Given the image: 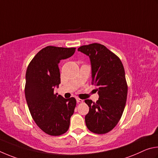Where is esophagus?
Here are the masks:
<instances>
[{
	"mask_svg": "<svg viewBox=\"0 0 158 158\" xmlns=\"http://www.w3.org/2000/svg\"><path fill=\"white\" fill-rule=\"evenodd\" d=\"M76 101H77V103H82V102H83V100H82L81 98H77Z\"/></svg>",
	"mask_w": 158,
	"mask_h": 158,
	"instance_id": "obj_1",
	"label": "esophagus"
}]
</instances>
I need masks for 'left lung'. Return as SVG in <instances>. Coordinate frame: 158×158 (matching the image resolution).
<instances>
[{
  "label": "left lung",
  "mask_w": 158,
  "mask_h": 158,
  "mask_svg": "<svg viewBox=\"0 0 158 158\" xmlns=\"http://www.w3.org/2000/svg\"><path fill=\"white\" fill-rule=\"evenodd\" d=\"M77 51L90 58L92 84L99 96L96 103L85 101L89 107L85 123L94 133H107L117 126L126 106L128 85L123 65L117 55L101 44L82 46Z\"/></svg>",
  "instance_id": "8db88e82"
}]
</instances>
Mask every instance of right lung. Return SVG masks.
Masks as SVG:
<instances>
[{
  "label": "right lung",
  "mask_w": 158,
  "mask_h": 158,
  "mask_svg": "<svg viewBox=\"0 0 158 158\" xmlns=\"http://www.w3.org/2000/svg\"><path fill=\"white\" fill-rule=\"evenodd\" d=\"M75 51L76 48L46 46L33 57L26 71L25 96L30 114L39 128L51 136L68 131L76 106L75 98L66 99L54 93L60 83L58 64Z\"/></svg>",
  "instance_id": "1"
}]
</instances>
